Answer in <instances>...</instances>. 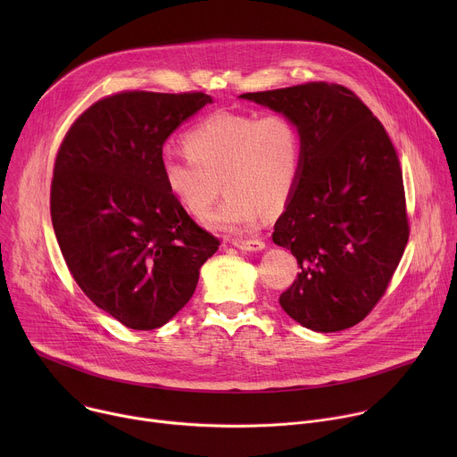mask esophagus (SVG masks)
Listing matches in <instances>:
<instances>
[{"instance_id": "34e87169", "label": "esophagus", "mask_w": 457, "mask_h": 457, "mask_svg": "<svg viewBox=\"0 0 457 457\" xmlns=\"http://www.w3.org/2000/svg\"><path fill=\"white\" fill-rule=\"evenodd\" d=\"M231 244L242 251H260L266 247V244L260 238H233Z\"/></svg>"}]
</instances>
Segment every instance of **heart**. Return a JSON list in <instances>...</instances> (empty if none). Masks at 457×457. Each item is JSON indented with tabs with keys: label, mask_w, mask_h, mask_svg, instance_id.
I'll use <instances>...</instances> for the list:
<instances>
[{
	"label": "heart",
	"mask_w": 457,
	"mask_h": 457,
	"mask_svg": "<svg viewBox=\"0 0 457 457\" xmlns=\"http://www.w3.org/2000/svg\"><path fill=\"white\" fill-rule=\"evenodd\" d=\"M187 155H164L161 173L171 197L195 219L215 204L221 180L224 203L206 219L212 228L244 231L280 212L295 191L302 166L298 124L282 112L219 110L184 136Z\"/></svg>",
	"instance_id": "heart-1"
}]
</instances>
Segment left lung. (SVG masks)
I'll list each match as a JSON object with an SVG mask.
<instances>
[{"label":"left lung","mask_w":457,"mask_h":457,"mask_svg":"<svg viewBox=\"0 0 457 457\" xmlns=\"http://www.w3.org/2000/svg\"><path fill=\"white\" fill-rule=\"evenodd\" d=\"M240 97L287 113L302 136L298 182L273 231L300 273L278 302L311 331L353 328L385 295L409 240L395 145L342 85L318 81Z\"/></svg>","instance_id":"1"}]
</instances>
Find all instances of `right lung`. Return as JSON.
Returning <instances> with one entry per match:
<instances>
[{"label": "right lung", "mask_w": 457, "mask_h": 457, "mask_svg": "<svg viewBox=\"0 0 457 457\" xmlns=\"http://www.w3.org/2000/svg\"><path fill=\"white\" fill-rule=\"evenodd\" d=\"M210 103L204 92H119L88 106L57 150L50 215L64 262L83 293L129 329L171 320L220 245L161 173L170 134Z\"/></svg>", "instance_id": "obj_1"}]
</instances>
